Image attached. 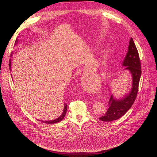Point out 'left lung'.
Wrapping results in <instances>:
<instances>
[{"label":"left lung","instance_id":"left-lung-1","mask_svg":"<svg viewBox=\"0 0 157 157\" xmlns=\"http://www.w3.org/2000/svg\"><path fill=\"white\" fill-rule=\"evenodd\" d=\"M122 64L125 70L130 71L132 77L130 91L121 99H116L112 94L106 113L99 118L101 121L110 122L121 118L130 109L136 99L142 71L139 53L132 38L130 40L128 52Z\"/></svg>","mask_w":157,"mask_h":157}]
</instances>
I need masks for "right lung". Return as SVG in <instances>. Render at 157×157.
<instances>
[{"instance_id": "obj_1", "label": "right lung", "mask_w": 157, "mask_h": 157, "mask_svg": "<svg viewBox=\"0 0 157 157\" xmlns=\"http://www.w3.org/2000/svg\"><path fill=\"white\" fill-rule=\"evenodd\" d=\"M17 41H18V40H17V39H16V41H15V44L17 43ZM11 56H12V55H11ZM9 68H10V70L11 71V59L9 60ZM11 76H12V75H11ZM67 106H68V105H67V104H64V109H63V113L61 114V115L58 118H57V119H55V120H53V121H40V120H38V121H41V122H43V123L48 124H55V123H57V122H60L61 121H62V120L64 119V116H65V115H66V110H67Z\"/></svg>"}]
</instances>
